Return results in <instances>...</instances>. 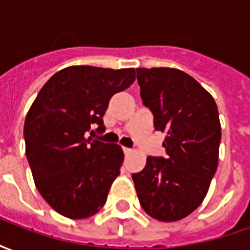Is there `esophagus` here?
I'll use <instances>...</instances> for the list:
<instances>
[{
    "mask_svg": "<svg viewBox=\"0 0 250 250\" xmlns=\"http://www.w3.org/2000/svg\"><path fill=\"white\" fill-rule=\"evenodd\" d=\"M123 151H125V155H128V154H131V151H132V150H131V148H128V147H123Z\"/></svg>",
    "mask_w": 250,
    "mask_h": 250,
    "instance_id": "esophagus-1",
    "label": "esophagus"
}]
</instances>
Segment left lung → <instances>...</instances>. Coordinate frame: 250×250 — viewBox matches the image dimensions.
<instances>
[{"label": "left lung", "mask_w": 250, "mask_h": 250, "mask_svg": "<svg viewBox=\"0 0 250 250\" xmlns=\"http://www.w3.org/2000/svg\"><path fill=\"white\" fill-rule=\"evenodd\" d=\"M143 104L155 130L166 132L167 158H147L132 174L142 208L165 222L182 220L202 204L218 166L221 125L214 99L175 68H136Z\"/></svg>", "instance_id": "1"}]
</instances>
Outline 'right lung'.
<instances>
[{"label":"right lung","mask_w":250,"mask_h":250,"mask_svg":"<svg viewBox=\"0 0 250 250\" xmlns=\"http://www.w3.org/2000/svg\"><path fill=\"white\" fill-rule=\"evenodd\" d=\"M135 80V69L73 65L44 84L26 114L25 152L36 188L59 214L82 220L96 214L120 174L119 145L92 139L104 131L109 99Z\"/></svg>","instance_id":"obj_1"}]
</instances>
